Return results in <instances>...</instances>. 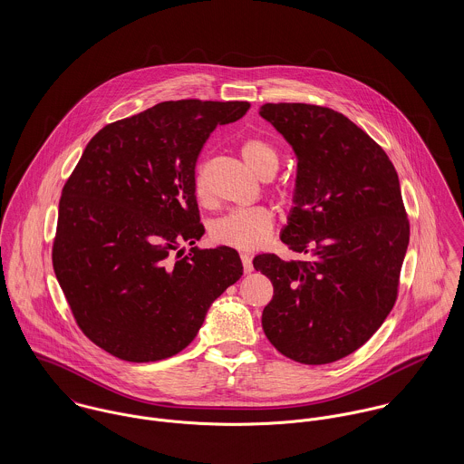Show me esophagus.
<instances>
[{
  "label": "esophagus",
  "mask_w": 464,
  "mask_h": 464,
  "mask_svg": "<svg viewBox=\"0 0 464 464\" xmlns=\"http://www.w3.org/2000/svg\"><path fill=\"white\" fill-rule=\"evenodd\" d=\"M241 261H243V267H245V273H252L254 265H252V256L250 254H241Z\"/></svg>",
  "instance_id": "obj_1"
}]
</instances>
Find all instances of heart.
I'll return each mask as SVG.
<instances>
[{"mask_svg":"<svg viewBox=\"0 0 464 464\" xmlns=\"http://www.w3.org/2000/svg\"><path fill=\"white\" fill-rule=\"evenodd\" d=\"M241 157L246 166L261 179H271L280 164L276 148L263 137H248L239 146ZM195 197L198 201L205 203L208 199V188L203 177V171L198 169L195 173ZM273 227V214L266 207H246L236 208L210 227V236L214 241L241 248L252 250L263 245Z\"/></svg>","mask_w":464,"mask_h":464,"instance_id":"heart-1","label":"heart"}]
</instances>
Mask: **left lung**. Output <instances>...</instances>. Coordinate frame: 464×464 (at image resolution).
<instances>
[{
  "label": "left lung",
  "instance_id": "left-lung-1",
  "mask_svg": "<svg viewBox=\"0 0 464 464\" xmlns=\"http://www.w3.org/2000/svg\"><path fill=\"white\" fill-rule=\"evenodd\" d=\"M261 118L296 155L293 207L280 232L311 261L256 256L273 284L263 311L269 343L302 364H327L362 346L395 305L409 221L386 151L341 112L266 103Z\"/></svg>",
  "mask_w": 464,
  "mask_h": 464
}]
</instances>
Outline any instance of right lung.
Listing matches in <instances>:
<instances>
[{
  "instance_id": "right-lung-1",
  "label": "right lung",
  "mask_w": 464,
  "mask_h": 464,
  "mask_svg": "<svg viewBox=\"0 0 464 464\" xmlns=\"http://www.w3.org/2000/svg\"><path fill=\"white\" fill-rule=\"evenodd\" d=\"M248 102H162L103 127L59 203L53 269L82 332L130 362L182 352L243 275L230 246L186 248L205 234L195 197L199 151ZM178 257H174V254Z\"/></svg>"
}]
</instances>
